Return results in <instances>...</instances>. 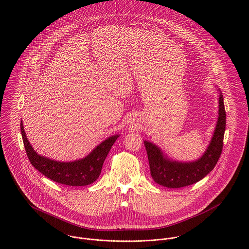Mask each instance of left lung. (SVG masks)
Masks as SVG:
<instances>
[{
    "label": "left lung",
    "instance_id": "1",
    "mask_svg": "<svg viewBox=\"0 0 249 249\" xmlns=\"http://www.w3.org/2000/svg\"><path fill=\"white\" fill-rule=\"evenodd\" d=\"M218 116L212 139L201 157L195 161L180 162L170 159L162 149L148 141H143L150 175L153 180L164 187L178 189L192 185L205 178L217 163L222 151L223 137L226 124V114L223 97L219 89Z\"/></svg>",
    "mask_w": 249,
    "mask_h": 249
}]
</instances>
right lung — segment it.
<instances>
[{
    "label": "right lung",
    "mask_w": 249,
    "mask_h": 249,
    "mask_svg": "<svg viewBox=\"0 0 249 249\" xmlns=\"http://www.w3.org/2000/svg\"><path fill=\"white\" fill-rule=\"evenodd\" d=\"M21 134L26 152L32 165L46 178L68 186H86L95 182L101 175L104 162L119 134L108 137L82 159L60 162L39 155L29 142L21 121Z\"/></svg>",
    "instance_id": "right-lung-1"
}]
</instances>
